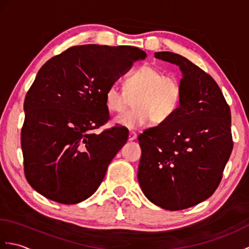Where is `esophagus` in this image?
Returning <instances> with one entry per match:
<instances>
[{"label":"esophagus","mask_w":249,"mask_h":249,"mask_svg":"<svg viewBox=\"0 0 249 249\" xmlns=\"http://www.w3.org/2000/svg\"><path fill=\"white\" fill-rule=\"evenodd\" d=\"M135 139H137V134L135 133V131H130L129 135H128V140L129 141H133Z\"/></svg>","instance_id":"obj_1"}]
</instances>
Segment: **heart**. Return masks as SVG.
I'll use <instances>...</instances> for the list:
<instances>
[{
    "mask_svg": "<svg viewBox=\"0 0 249 249\" xmlns=\"http://www.w3.org/2000/svg\"><path fill=\"white\" fill-rule=\"evenodd\" d=\"M133 98L135 108L115 116V125L137 130L153 121L157 125L165 124L182 104V82L173 75H163L155 66L142 65L125 78L124 89L116 84L106 89V108L110 112H122Z\"/></svg>",
    "mask_w": 249,
    "mask_h": 249,
    "instance_id": "b5f03b06",
    "label": "heart"
}]
</instances>
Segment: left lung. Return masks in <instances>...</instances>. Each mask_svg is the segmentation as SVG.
Masks as SVG:
<instances>
[{
  "label": "left lung",
  "instance_id": "obj_1",
  "mask_svg": "<svg viewBox=\"0 0 249 249\" xmlns=\"http://www.w3.org/2000/svg\"><path fill=\"white\" fill-rule=\"evenodd\" d=\"M155 57L179 67L183 99L165 124L139 135L138 181L152 203L178 211L202 202L218 187L233 147L231 112L209 73L173 52Z\"/></svg>",
  "mask_w": 249,
  "mask_h": 249
}]
</instances>
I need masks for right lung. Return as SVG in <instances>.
Listing matches in <instances>:
<instances>
[{
    "label": "right lung",
    "instance_id": "right-lung-1",
    "mask_svg": "<svg viewBox=\"0 0 249 249\" xmlns=\"http://www.w3.org/2000/svg\"><path fill=\"white\" fill-rule=\"evenodd\" d=\"M146 53L130 46L71 47L47 61L24 99L21 149L26 181L55 202L76 204L96 192L128 139L108 122L105 93Z\"/></svg>",
    "mask_w": 249,
    "mask_h": 249
}]
</instances>
